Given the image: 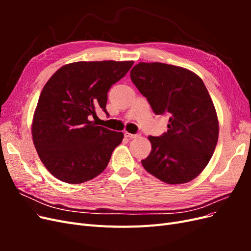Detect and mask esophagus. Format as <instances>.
<instances>
[{
  "label": "esophagus",
  "mask_w": 251,
  "mask_h": 251,
  "mask_svg": "<svg viewBox=\"0 0 251 251\" xmlns=\"http://www.w3.org/2000/svg\"><path fill=\"white\" fill-rule=\"evenodd\" d=\"M125 136H126V137H127V138H131V139H133V138H136V137H138V136H140V133H137V134H131V133H127V132H126V133H125Z\"/></svg>",
  "instance_id": "obj_1"
}]
</instances>
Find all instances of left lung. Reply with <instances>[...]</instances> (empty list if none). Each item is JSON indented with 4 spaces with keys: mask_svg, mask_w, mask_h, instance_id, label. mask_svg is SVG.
Wrapping results in <instances>:
<instances>
[{
    "mask_svg": "<svg viewBox=\"0 0 251 251\" xmlns=\"http://www.w3.org/2000/svg\"><path fill=\"white\" fill-rule=\"evenodd\" d=\"M131 79L156 115L170 117L168 132L150 136V155L143 168L168 184L192 181L214 154L219 123L214 102L202 79L184 68L139 63Z\"/></svg>",
    "mask_w": 251,
    "mask_h": 251,
    "instance_id": "obj_1",
    "label": "left lung"
}]
</instances>
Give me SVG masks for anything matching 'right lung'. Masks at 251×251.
Returning <instances> with one entry per match:
<instances>
[{"label":"right lung","instance_id":"obj_1","mask_svg":"<svg viewBox=\"0 0 251 251\" xmlns=\"http://www.w3.org/2000/svg\"><path fill=\"white\" fill-rule=\"evenodd\" d=\"M134 62H78L52 75L37 102L32 138L42 162L58 180L78 184L107 168L124 134L96 126L91 117L105 109L112 85Z\"/></svg>","mask_w":251,"mask_h":251}]
</instances>
